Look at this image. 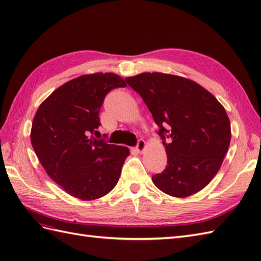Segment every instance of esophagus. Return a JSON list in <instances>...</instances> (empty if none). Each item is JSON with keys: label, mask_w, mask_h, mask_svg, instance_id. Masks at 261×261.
Masks as SVG:
<instances>
[{"label": "esophagus", "mask_w": 261, "mask_h": 261, "mask_svg": "<svg viewBox=\"0 0 261 261\" xmlns=\"http://www.w3.org/2000/svg\"><path fill=\"white\" fill-rule=\"evenodd\" d=\"M144 149H145V141L143 139H139L137 146H136V150L138 152H142Z\"/></svg>", "instance_id": "1"}]
</instances>
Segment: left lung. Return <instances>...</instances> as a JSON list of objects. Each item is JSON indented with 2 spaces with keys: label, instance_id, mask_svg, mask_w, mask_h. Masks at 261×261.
Returning a JSON list of instances; mask_svg holds the SVG:
<instances>
[{
  "label": "left lung",
  "instance_id": "left-lung-1",
  "mask_svg": "<svg viewBox=\"0 0 261 261\" xmlns=\"http://www.w3.org/2000/svg\"><path fill=\"white\" fill-rule=\"evenodd\" d=\"M125 82L149 108L168 154V165L152 176L153 183L174 197L203 190L217 174L229 148L230 122L224 107L188 78L143 72Z\"/></svg>",
  "mask_w": 261,
  "mask_h": 261
}]
</instances>
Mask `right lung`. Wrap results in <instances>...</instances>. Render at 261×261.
<instances>
[{
	"label": "right lung",
	"mask_w": 261,
	"mask_h": 261,
	"mask_svg": "<svg viewBox=\"0 0 261 261\" xmlns=\"http://www.w3.org/2000/svg\"><path fill=\"white\" fill-rule=\"evenodd\" d=\"M125 86L112 72L83 75L57 88L36 111L33 149L49 177L73 197L97 199L119 181L129 149L93 135L99 133V110L107 93Z\"/></svg>",
	"instance_id": "1"
}]
</instances>
